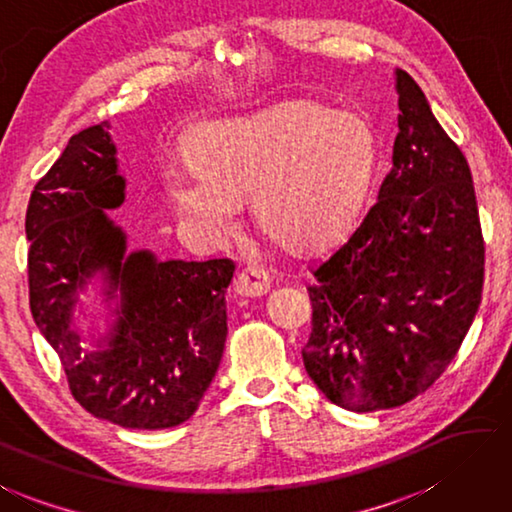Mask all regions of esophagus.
I'll return each mask as SVG.
<instances>
[{"label":"esophagus","instance_id":"34e87169","mask_svg":"<svg viewBox=\"0 0 512 512\" xmlns=\"http://www.w3.org/2000/svg\"><path fill=\"white\" fill-rule=\"evenodd\" d=\"M271 291V275L259 266H248L237 275L235 293L244 297H262Z\"/></svg>","mask_w":512,"mask_h":512}]
</instances>
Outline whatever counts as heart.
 <instances>
[{"mask_svg": "<svg viewBox=\"0 0 512 512\" xmlns=\"http://www.w3.org/2000/svg\"><path fill=\"white\" fill-rule=\"evenodd\" d=\"M190 161L163 167V185L179 217L217 241L250 199L259 232L291 255L340 244L374 194L380 143L356 111L318 100L277 102L255 114L203 123L188 145Z\"/></svg>", "mask_w": 512, "mask_h": 512, "instance_id": "b5f03b06", "label": "heart"}]
</instances>
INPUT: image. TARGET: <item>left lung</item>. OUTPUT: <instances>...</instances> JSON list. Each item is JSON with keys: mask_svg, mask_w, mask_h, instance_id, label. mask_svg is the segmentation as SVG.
Segmentation results:
<instances>
[{"mask_svg": "<svg viewBox=\"0 0 512 512\" xmlns=\"http://www.w3.org/2000/svg\"><path fill=\"white\" fill-rule=\"evenodd\" d=\"M376 206L313 268L302 349L320 392L351 412L405 405L457 356L479 311L483 237L466 156L410 73Z\"/></svg>", "mask_w": 512, "mask_h": 512, "instance_id": "left-lung-1", "label": "left lung"}]
</instances>
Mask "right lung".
Returning <instances> with one entry per match:
<instances>
[{
  "label": "right lung",
  "instance_id": "obj_1",
  "mask_svg": "<svg viewBox=\"0 0 512 512\" xmlns=\"http://www.w3.org/2000/svg\"><path fill=\"white\" fill-rule=\"evenodd\" d=\"M107 129L102 123L71 136L31 192V313L89 414L129 430H163L197 412L217 374L235 264L129 253L125 230L107 215L125 201V176ZM94 276L110 302V329L89 343L72 313L87 285L97 290Z\"/></svg>",
  "mask_w": 512,
  "mask_h": 512
}]
</instances>
